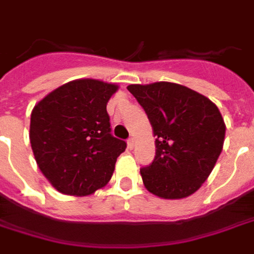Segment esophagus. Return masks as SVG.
Wrapping results in <instances>:
<instances>
[{
    "instance_id": "esophagus-1",
    "label": "esophagus",
    "mask_w": 254,
    "mask_h": 254,
    "mask_svg": "<svg viewBox=\"0 0 254 254\" xmlns=\"http://www.w3.org/2000/svg\"><path fill=\"white\" fill-rule=\"evenodd\" d=\"M127 143H128V147L129 149H132L135 146V139L134 138H128V140H127Z\"/></svg>"
}]
</instances>
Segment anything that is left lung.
Masks as SVG:
<instances>
[{
  "label": "left lung",
  "mask_w": 254,
  "mask_h": 254,
  "mask_svg": "<svg viewBox=\"0 0 254 254\" xmlns=\"http://www.w3.org/2000/svg\"><path fill=\"white\" fill-rule=\"evenodd\" d=\"M153 126L155 157L140 168L149 192L183 199L199 190L215 166L225 140V123L212 101L172 82L128 85Z\"/></svg>",
  "instance_id": "left-lung-1"
}]
</instances>
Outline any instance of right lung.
Instances as JSON below:
<instances>
[{
	"instance_id": "1",
	"label": "right lung",
	"mask_w": 254,
	"mask_h": 254,
	"mask_svg": "<svg viewBox=\"0 0 254 254\" xmlns=\"http://www.w3.org/2000/svg\"><path fill=\"white\" fill-rule=\"evenodd\" d=\"M116 90L97 79H75L35 105L29 126L33 155L59 192L90 195L111 180L127 147L111 134L107 103Z\"/></svg>"
}]
</instances>
